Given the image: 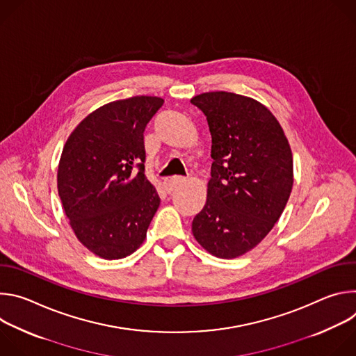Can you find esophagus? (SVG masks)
Here are the masks:
<instances>
[{"label":"esophagus","mask_w":356,"mask_h":356,"mask_svg":"<svg viewBox=\"0 0 356 356\" xmlns=\"http://www.w3.org/2000/svg\"><path fill=\"white\" fill-rule=\"evenodd\" d=\"M186 181L184 177H169V179H165L163 181V187L166 190V193H173L180 184H183Z\"/></svg>","instance_id":"1"}]
</instances>
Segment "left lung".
<instances>
[{"instance_id":"1","label":"left lung","mask_w":356,"mask_h":356,"mask_svg":"<svg viewBox=\"0 0 356 356\" xmlns=\"http://www.w3.org/2000/svg\"><path fill=\"white\" fill-rule=\"evenodd\" d=\"M213 138L207 202L193 220L197 242L231 259L255 248L280 218L293 187V156L273 114L257 99L227 92L191 98Z\"/></svg>"}]
</instances>
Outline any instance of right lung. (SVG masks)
<instances>
[{
	"label": "right lung",
	"mask_w": 356,
	"mask_h": 356,
	"mask_svg": "<svg viewBox=\"0 0 356 356\" xmlns=\"http://www.w3.org/2000/svg\"><path fill=\"white\" fill-rule=\"evenodd\" d=\"M163 106L136 95L99 107L69 136L58 169L59 197L77 239L97 257L135 252L161 204L145 176L143 132Z\"/></svg>",
	"instance_id": "add662e5"
}]
</instances>
